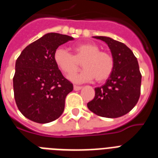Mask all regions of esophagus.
I'll list each match as a JSON object with an SVG mask.
<instances>
[{
    "mask_svg": "<svg viewBox=\"0 0 158 158\" xmlns=\"http://www.w3.org/2000/svg\"><path fill=\"white\" fill-rule=\"evenodd\" d=\"M82 89L81 86H77V85H74V91H79Z\"/></svg>",
    "mask_w": 158,
    "mask_h": 158,
    "instance_id": "1",
    "label": "esophagus"
}]
</instances>
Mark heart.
Returning <instances> with one entry per match:
<instances>
[{"instance_id":"obj_1","label":"heart","mask_w":158,"mask_h":158,"mask_svg":"<svg viewBox=\"0 0 158 158\" xmlns=\"http://www.w3.org/2000/svg\"><path fill=\"white\" fill-rule=\"evenodd\" d=\"M73 51L74 55L65 48H58L53 56L56 66L67 75L76 71L81 62L84 69L69 76L73 82L83 83L95 79L102 83L111 75L115 66L112 56L107 52L100 51L96 43H79L73 46Z\"/></svg>"}]
</instances>
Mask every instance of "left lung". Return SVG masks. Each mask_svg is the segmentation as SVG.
<instances>
[{"label": "left lung", "mask_w": 158, "mask_h": 158, "mask_svg": "<svg viewBox=\"0 0 158 158\" xmlns=\"http://www.w3.org/2000/svg\"><path fill=\"white\" fill-rule=\"evenodd\" d=\"M94 38L107 44L115 66L106 84L95 89V97L87 106L99 116L120 117L130 112L139 99L142 75L137 58L124 43L108 37Z\"/></svg>", "instance_id": "8db88e82"}]
</instances>
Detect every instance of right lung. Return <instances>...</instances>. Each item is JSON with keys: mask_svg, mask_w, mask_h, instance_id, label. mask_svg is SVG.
<instances>
[{"mask_svg": "<svg viewBox=\"0 0 158 158\" xmlns=\"http://www.w3.org/2000/svg\"><path fill=\"white\" fill-rule=\"evenodd\" d=\"M74 38L49 33L27 46L15 62L13 78L19 110L32 121L45 124L56 120L64 109L73 84L63 76L54 61L55 51Z\"/></svg>", "mask_w": 158, "mask_h": 158, "instance_id": "obj_1", "label": "right lung"}]
</instances>
